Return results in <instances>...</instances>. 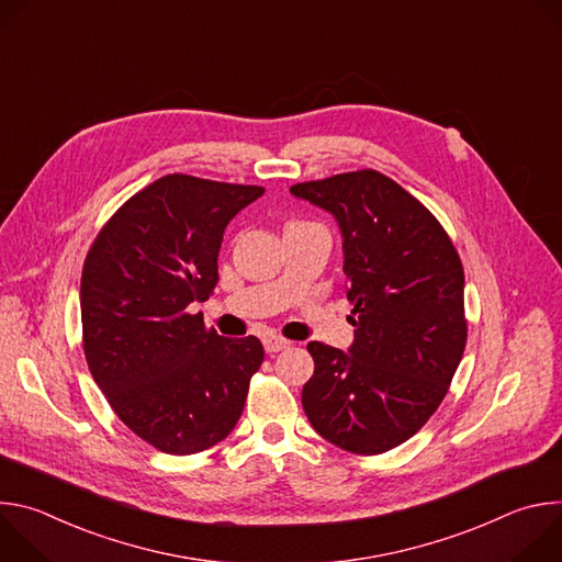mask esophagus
<instances>
[{
	"label": "esophagus",
	"mask_w": 562,
	"mask_h": 562,
	"mask_svg": "<svg viewBox=\"0 0 562 562\" xmlns=\"http://www.w3.org/2000/svg\"><path fill=\"white\" fill-rule=\"evenodd\" d=\"M262 345H265L267 353H278V351L286 349L291 342L284 340V338H278V336H265V338H262Z\"/></svg>",
	"instance_id": "esophagus-1"
}]
</instances>
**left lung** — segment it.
<instances>
[{"mask_svg": "<svg viewBox=\"0 0 562 562\" xmlns=\"http://www.w3.org/2000/svg\"><path fill=\"white\" fill-rule=\"evenodd\" d=\"M342 235L349 351L308 342L311 427L373 456L409 440L438 409L467 345L464 273L440 222L391 178L364 169L291 187Z\"/></svg>", "mask_w": 562, "mask_h": 562, "instance_id": "left-lung-1", "label": "left lung"}]
</instances>
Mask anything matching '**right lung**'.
<instances>
[{"mask_svg": "<svg viewBox=\"0 0 562 562\" xmlns=\"http://www.w3.org/2000/svg\"><path fill=\"white\" fill-rule=\"evenodd\" d=\"M262 187L167 176L100 231L79 289L89 369L120 420L176 456L224 440L265 360L256 336L206 331L195 302L217 284L226 224Z\"/></svg>", "mask_w": 562, "mask_h": 562, "instance_id": "right-lung-1", "label": "right lung"}]
</instances>
